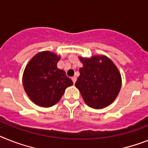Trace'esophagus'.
Wrapping results in <instances>:
<instances>
[{"label":"esophagus","instance_id":"obj_1","mask_svg":"<svg viewBox=\"0 0 148 148\" xmlns=\"http://www.w3.org/2000/svg\"><path fill=\"white\" fill-rule=\"evenodd\" d=\"M71 80H72V81H73V83H74V84H75V83H76V81H77L76 77H73L71 78Z\"/></svg>","mask_w":148,"mask_h":148}]
</instances>
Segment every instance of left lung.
Listing matches in <instances>:
<instances>
[{
    "label": "left lung",
    "instance_id": "8db88e82",
    "mask_svg": "<svg viewBox=\"0 0 148 148\" xmlns=\"http://www.w3.org/2000/svg\"><path fill=\"white\" fill-rule=\"evenodd\" d=\"M84 66L75 86L89 107L101 109L110 105L120 92L121 75L112 61L105 56L79 57Z\"/></svg>",
    "mask_w": 148,
    "mask_h": 148
}]
</instances>
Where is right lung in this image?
<instances>
[{"mask_svg":"<svg viewBox=\"0 0 148 148\" xmlns=\"http://www.w3.org/2000/svg\"><path fill=\"white\" fill-rule=\"evenodd\" d=\"M60 56L49 51L36 54L26 65L22 84L29 99L34 104L49 108L60 100L73 82L65 72L57 68Z\"/></svg>","mask_w":148,"mask_h":148,"instance_id":"1","label":"right lung"}]
</instances>
